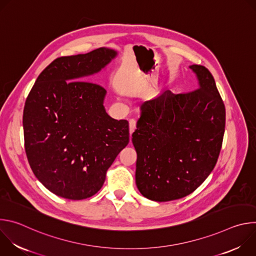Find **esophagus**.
<instances>
[{"instance_id":"esophagus-1","label":"esophagus","mask_w":256,"mask_h":256,"mask_svg":"<svg viewBox=\"0 0 256 256\" xmlns=\"http://www.w3.org/2000/svg\"><path fill=\"white\" fill-rule=\"evenodd\" d=\"M130 134L132 136V134L134 132V130H136V122L134 120H130Z\"/></svg>"}]
</instances>
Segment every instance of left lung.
<instances>
[{"instance_id":"obj_1","label":"left lung","mask_w":256,"mask_h":256,"mask_svg":"<svg viewBox=\"0 0 256 256\" xmlns=\"http://www.w3.org/2000/svg\"><path fill=\"white\" fill-rule=\"evenodd\" d=\"M190 68L198 88L169 90L144 102L132 142L136 151V184L151 200L169 202L194 192L216 166L225 132L226 110L210 72Z\"/></svg>"}]
</instances>
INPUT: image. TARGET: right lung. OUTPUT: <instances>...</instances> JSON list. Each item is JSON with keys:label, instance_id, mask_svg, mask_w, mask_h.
Here are the masks:
<instances>
[{"label": "right lung", "instance_id": "obj_1", "mask_svg": "<svg viewBox=\"0 0 256 256\" xmlns=\"http://www.w3.org/2000/svg\"><path fill=\"white\" fill-rule=\"evenodd\" d=\"M118 52L100 48L62 56L36 79L25 102L23 130L29 165L52 194L84 200L103 186L106 172L130 140L128 122L109 116L106 90L84 81Z\"/></svg>", "mask_w": 256, "mask_h": 256}]
</instances>
